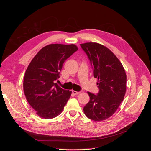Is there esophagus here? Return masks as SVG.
Instances as JSON below:
<instances>
[{"instance_id":"1","label":"esophagus","mask_w":151,"mask_h":151,"mask_svg":"<svg viewBox=\"0 0 151 151\" xmlns=\"http://www.w3.org/2000/svg\"><path fill=\"white\" fill-rule=\"evenodd\" d=\"M72 93L74 94V95H77V94H80V92H78V91H72Z\"/></svg>"}]
</instances>
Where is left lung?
<instances>
[{
  "label": "left lung",
  "instance_id": "obj_1",
  "mask_svg": "<svg viewBox=\"0 0 151 151\" xmlns=\"http://www.w3.org/2000/svg\"><path fill=\"white\" fill-rule=\"evenodd\" d=\"M98 79L99 92H88L90 100L84 107L86 116L94 121L108 119L116 112L126 93L127 75L122 63L110 50L98 43L80 44Z\"/></svg>",
  "mask_w": 151,
  "mask_h": 151
}]
</instances>
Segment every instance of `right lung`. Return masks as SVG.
<instances>
[{
	"mask_svg": "<svg viewBox=\"0 0 151 151\" xmlns=\"http://www.w3.org/2000/svg\"><path fill=\"white\" fill-rule=\"evenodd\" d=\"M78 50L74 44H50L41 49L26 70L23 89L26 100L36 113L51 119L62 112L72 91L62 89L55 81L63 63Z\"/></svg>",
	"mask_w": 151,
	"mask_h": 151,
	"instance_id": "1",
	"label": "right lung"
}]
</instances>
